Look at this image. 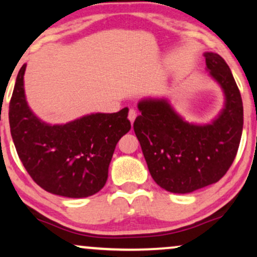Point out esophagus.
Here are the masks:
<instances>
[{
    "instance_id": "esophagus-1",
    "label": "esophagus",
    "mask_w": 257,
    "mask_h": 257,
    "mask_svg": "<svg viewBox=\"0 0 257 257\" xmlns=\"http://www.w3.org/2000/svg\"><path fill=\"white\" fill-rule=\"evenodd\" d=\"M136 116H138V112H136L134 109H131V110H129V113H128V118H129V121H131L132 124H133V123H134L135 118H136Z\"/></svg>"
}]
</instances>
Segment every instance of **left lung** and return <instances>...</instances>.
Segmentation results:
<instances>
[{
  "label": "left lung",
  "mask_w": 257,
  "mask_h": 257,
  "mask_svg": "<svg viewBox=\"0 0 257 257\" xmlns=\"http://www.w3.org/2000/svg\"><path fill=\"white\" fill-rule=\"evenodd\" d=\"M206 70L222 87L225 103L207 124L190 123L166 98L140 100L134 122L152 178L172 193H190L218 181L232 165L241 141L243 103L228 64L204 53Z\"/></svg>",
  "instance_id": "obj_1"
}]
</instances>
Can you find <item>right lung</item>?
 Instances as JSON below:
<instances>
[{
    "label": "right lung",
    "instance_id": "1",
    "mask_svg": "<svg viewBox=\"0 0 257 257\" xmlns=\"http://www.w3.org/2000/svg\"><path fill=\"white\" fill-rule=\"evenodd\" d=\"M24 64L9 103V124L26 171L47 192L85 198L100 191L116 145L131 131L128 108L112 113H90L66 124L42 122L25 96Z\"/></svg>",
    "mask_w": 257,
    "mask_h": 257
}]
</instances>
